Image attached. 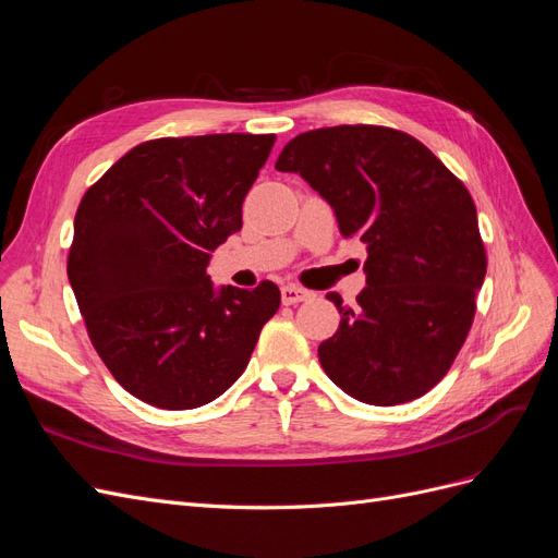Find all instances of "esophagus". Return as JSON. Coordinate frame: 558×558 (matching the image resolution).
I'll use <instances>...</instances> for the list:
<instances>
[{"label": "esophagus", "mask_w": 558, "mask_h": 558, "mask_svg": "<svg viewBox=\"0 0 558 558\" xmlns=\"http://www.w3.org/2000/svg\"><path fill=\"white\" fill-rule=\"evenodd\" d=\"M310 298H312V293L305 291V289H300V286H283V289H281L283 305H298V302H305Z\"/></svg>", "instance_id": "34e87169"}]
</instances>
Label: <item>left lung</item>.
I'll use <instances>...</instances> for the list:
<instances>
[{
  "label": "left lung",
  "mask_w": 558,
  "mask_h": 558,
  "mask_svg": "<svg viewBox=\"0 0 558 558\" xmlns=\"http://www.w3.org/2000/svg\"><path fill=\"white\" fill-rule=\"evenodd\" d=\"M324 197L344 238L367 246L359 307L318 361L344 393L391 408L428 393L459 356L486 275L477 209L461 179L412 134L335 125L298 134L277 158Z\"/></svg>",
  "instance_id": "8db88e82"
}]
</instances>
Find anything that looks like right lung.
<instances>
[{
	"instance_id": "add662e5",
	"label": "right lung",
	"mask_w": 558,
	"mask_h": 558,
	"mask_svg": "<svg viewBox=\"0 0 558 558\" xmlns=\"http://www.w3.org/2000/svg\"><path fill=\"white\" fill-rule=\"evenodd\" d=\"M275 134L150 140L83 195L66 277L113 379L160 410L202 408L244 373L279 310L277 283L214 289L211 251L242 230V202Z\"/></svg>"
}]
</instances>
